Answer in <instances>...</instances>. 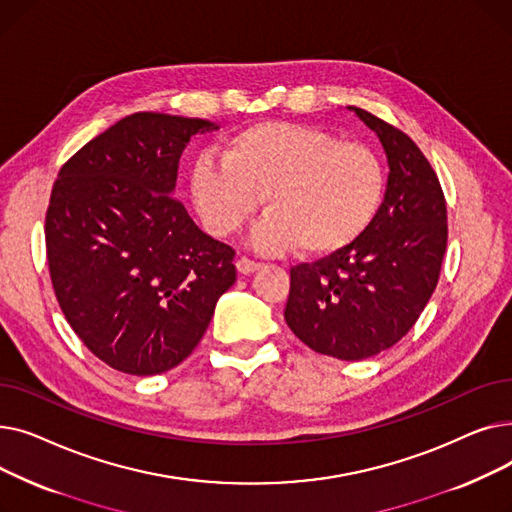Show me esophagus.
I'll return each instance as SVG.
<instances>
[{
	"label": "esophagus",
	"mask_w": 512,
	"mask_h": 512,
	"mask_svg": "<svg viewBox=\"0 0 512 512\" xmlns=\"http://www.w3.org/2000/svg\"><path fill=\"white\" fill-rule=\"evenodd\" d=\"M259 261H253V259H249V257H240L238 261H236V270L242 274V276H249V274H253L255 270H259Z\"/></svg>",
	"instance_id": "34e87169"
}]
</instances>
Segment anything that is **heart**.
Instances as JSON below:
<instances>
[{
  "instance_id": "b5f03b06",
  "label": "heart",
  "mask_w": 512,
  "mask_h": 512,
  "mask_svg": "<svg viewBox=\"0 0 512 512\" xmlns=\"http://www.w3.org/2000/svg\"><path fill=\"white\" fill-rule=\"evenodd\" d=\"M191 195L203 226L215 236L242 228L265 201L267 213L251 232L263 253L299 245L307 257H330L353 245L373 224L384 201L380 157L361 143L284 120L238 130L222 161H193Z\"/></svg>"
}]
</instances>
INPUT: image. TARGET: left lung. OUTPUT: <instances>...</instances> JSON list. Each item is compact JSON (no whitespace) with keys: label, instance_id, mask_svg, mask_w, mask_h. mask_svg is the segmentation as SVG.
Returning <instances> with one entry per match:
<instances>
[{"label":"left lung","instance_id":"1","mask_svg":"<svg viewBox=\"0 0 512 512\" xmlns=\"http://www.w3.org/2000/svg\"><path fill=\"white\" fill-rule=\"evenodd\" d=\"M388 157L382 207L351 247L290 270L288 328L315 353L361 361L394 346L436 290L448 224L440 180L405 132L348 107Z\"/></svg>","mask_w":512,"mask_h":512}]
</instances>
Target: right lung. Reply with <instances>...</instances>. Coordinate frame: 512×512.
Segmentation results:
<instances>
[{"label": "right lung", "instance_id": "1", "mask_svg": "<svg viewBox=\"0 0 512 512\" xmlns=\"http://www.w3.org/2000/svg\"><path fill=\"white\" fill-rule=\"evenodd\" d=\"M201 118L139 112L101 132L53 184L45 245L53 290L89 351L128 375L164 373L195 351L236 282L234 249L174 199Z\"/></svg>", "mask_w": 512, "mask_h": 512}]
</instances>
